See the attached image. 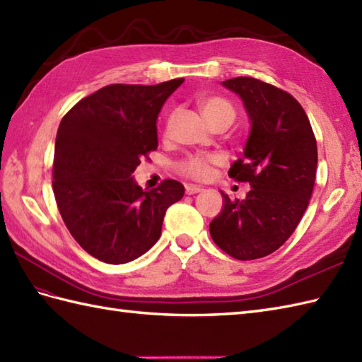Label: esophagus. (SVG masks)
Listing matches in <instances>:
<instances>
[{
    "label": "esophagus",
    "instance_id": "esophagus-1",
    "mask_svg": "<svg viewBox=\"0 0 362 362\" xmlns=\"http://www.w3.org/2000/svg\"><path fill=\"white\" fill-rule=\"evenodd\" d=\"M201 191H202V188L197 187V185H187V187H185V193H187L188 196L196 194V193H201Z\"/></svg>",
    "mask_w": 362,
    "mask_h": 362
}]
</instances>
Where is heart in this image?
I'll use <instances>...</instances> for the list:
<instances>
[{
    "mask_svg": "<svg viewBox=\"0 0 362 362\" xmlns=\"http://www.w3.org/2000/svg\"><path fill=\"white\" fill-rule=\"evenodd\" d=\"M199 107H201V112L204 115L205 121L210 122L218 119L221 117H235V109L232 107L227 99L221 98V96H209L204 98L201 103H199ZM174 122V113L169 115L165 121L163 126V134L168 135L171 132ZM224 163V158L218 153H197V156H188L187 158H183L182 161L177 163V171H179L182 175L189 177L193 180H209L210 177L214 173V166H219Z\"/></svg>",
    "mask_w": 362,
    "mask_h": 362,
    "instance_id": "1",
    "label": "heart"
}]
</instances>
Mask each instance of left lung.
Segmentation results:
<instances>
[{"label": "left lung", "instance_id": "obj_1", "mask_svg": "<svg viewBox=\"0 0 362 362\" xmlns=\"http://www.w3.org/2000/svg\"><path fill=\"white\" fill-rule=\"evenodd\" d=\"M222 86L240 95L252 122L228 175L252 188L244 201L221 193L224 206L210 222V235L230 257L249 261L271 255L294 233L316 182L317 143L303 107L288 91L247 76Z\"/></svg>", "mask_w": 362, "mask_h": 362}]
</instances>
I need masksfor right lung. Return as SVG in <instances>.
<instances>
[{
  "label": "right lung",
  "instance_id": "obj_1",
  "mask_svg": "<svg viewBox=\"0 0 362 362\" xmlns=\"http://www.w3.org/2000/svg\"><path fill=\"white\" fill-rule=\"evenodd\" d=\"M112 83L81 99L60 121L52 191L66 228L91 257L129 263L158 241L166 210L185 188L166 179L144 191L132 173L156 151L157 117L182 86Z\"/></svg>",
  "mask_w": 362,
  "mask_h": 362
}]
</instances>
